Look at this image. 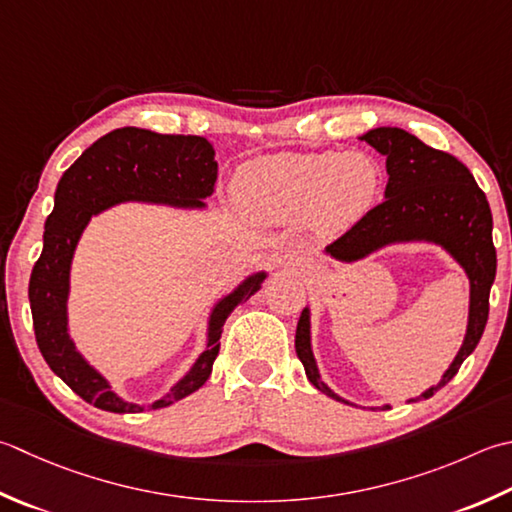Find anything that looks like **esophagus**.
I'll return each instance as SVG.
<instances>
[{
  "instance_id": "obj_1",
  "label": "esophagus",
  "mask_w": 512,
  "mask_h": 512,
  "mask_svg": "<svg viewBox=\"0 0 512 512\" xmlns=\"http://www.w3.org/2000/svg\"><path fill=\"white\" fill-rule=\"evenodd\" d=\"M295 264H297L295 257H284L282 259V266H286V268H295Z\"/></svg>"
}]
</instances>
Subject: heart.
<instances>
[{
	"label": "heart",
	"mask_w": 512,
	"mask_h": 512,
	"mask_svg": "<svg viewBox=\"0 0 512 512\" xmlns=\"http://www.w3.org/2000/svg\"><path fill=\"white\" fill-rule=\"evenodd\" d=\"M382 173L366 153H279L237 170L235 195L262 224H290L315 215L324 226L355 222L375 202Z\"/></svg>",
	"instance_id": "1"
}]
</instances>
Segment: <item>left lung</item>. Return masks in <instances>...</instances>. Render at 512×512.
<instances>
[{
    "instance_id": "left-lung-1",
    "label": "left lung",
    "mask_w": 512,
    "mask_h": 512,
    "mask_svg": "<svg viewBox=\"0 0 512 512\" xmlns=\"http://www.w3.org/2000/svg\"><path fill=\"white\" fill-rule=\"evenodd\" d=\"M359 142L373 146L386 157L388 184L384 202L359 219L344 237L326 248L328 257L355 264L388 246L433 244L444 250L468 277V324L464 342L439 382L410 402L433 397L457 375L464 359L477 348L488 322L490 286L497 273L493 246V215L488 199L470 170L457 157L426 146L404 128L379 126ZM310 306L299 315L295 350L304 364L308 382L337 402L355 406L330 388L319 375L310 335ZM382 408H390L384 404Z\"/></svg>"
}]
</instances>
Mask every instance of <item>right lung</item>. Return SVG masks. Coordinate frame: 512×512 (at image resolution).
<instances>
[{"mask_svg": "<svg viewBox=\"0 0 512 512\" xmlns=\"http://www.w3.org/2000/svg\"><path fill=\"white\" fill-rule=\"evenodd\" d=\"M215 148L206 137L159 135L146 128H117L90 144L62 175L55 206L44 224V248L30 273L28 299L37 346L50 370L84 402L108 413H142L164 408L202 388L213 373L219 337L228 315L248 302L268 277L257 270L210 306L206 346L184 377L155 402H128L108 377L77 348L68 326L70 268L90 219L119 204H150L175 210H206L215 193Z\"/></svg>", "mask_w": 512, "mask_h": 512, "instance_id": "1", "label": "right lung"}]
</instances>
